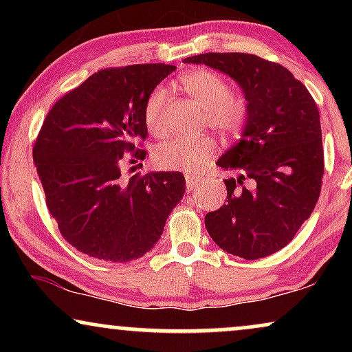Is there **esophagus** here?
Listing matches in <instances>:
<instances>
[{"instance_id":"34e87169","label":"esophagus","mask_w":352,"mask_h":352,"mask_svg":"<svg viewBox=\"0 0 352 352\" xmlns=\"http://www.w3.org/2000/svg\"><path fill=\"white\" fill-rule=\"evenodd\" d=\"M201 177L199 175H192V173H187L186 175V186H187V190H192L194 187L199 184V181Z\"/></svg>"}]
</instances>
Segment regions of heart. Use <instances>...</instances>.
Returning <instances> with one entry per match:
<instances>
[{
	"mask_svg": "<svg viewBox=\"0 0 352 352\" xmlns=\"http://www.w3.org/2000/svg\"><path fill=\"white\" fill-rule=\"evenodd\" d=\"M179 86L200 107L205 109V122L223 134H235L243 128L248 117V105L243 96L230 93L229 85L213 70L199 69L184 74ZM166 93L153 89L144 107V120L148 131L155 136L166 133ZM218 152V144L208 134L184 138L177 136L158 144L153 151V163L162 170L197 171Z\"/></svg>",
	"mask_w": 352,
	"mask_h": 352,
	"instance_id": "obj_1",
	"label": "heart"
}]
</instances>
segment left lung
Here are the masks:
<instances>
[{
	"label": "left lung",
	"mask_w": 352,
	"mask_h": 352,
	"mask_svg": "<svg viewBox=\"0 0 352 352\" xmlns=\"http://www.w3.org/2000/svg\"><path fill=\"white\" fill-rule=\"evenodd\" d=\"M184 62L229 75L248 105L242 138L216 162L237 177L224 179L228 201L205 216L206 230L234 256H269L292 242L319 200L324 176L319 109L290 70L254 54L206 52ZM247 179L248 188L243 186Z\"/></svg>",
	"instance_id": "left-lung-1"
}]
</instances>
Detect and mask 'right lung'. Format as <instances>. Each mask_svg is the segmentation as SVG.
<instances>
[{"label":"right lung","mask_w":352,"mask_h":352,"mask_svg":"<svg viewBox=\"0 0 352 352\" xmlns=\"http://www.w3.org/2000/svg\"><path fill=\"white\" fill-rule=\"evenodd\" d=\"M175 65L104 69L57 100L33 147L46 205L67 242L91 258L128 263L151 252L186 192L179 171L122 177L144 160L147 98Z\"/></svg>","instance_id":"add662e5"}]
</instances>
